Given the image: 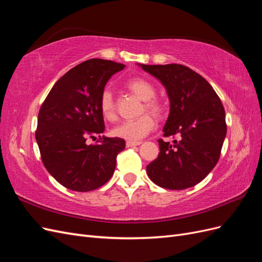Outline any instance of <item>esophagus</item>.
<instances>
[{"label":"esophagus","instance_id":"obj_1","mask_svg":"<svg viewBox=\"0 0 262 262\" xmlns=\"http://www.w3.org/2000/svg\"><path fill=\"white\" fill-rule=\"evenodd\" d=\"M142 143V142H139V141H126V147H131V146H138Z\"/></svg>","mask_w":262,"mask_h":262}]
</instances>
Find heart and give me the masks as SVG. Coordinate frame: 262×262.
<instances>
[{"mask_svg": "<svg viewBox=\"0 0 262 262\" xmlns=\"http://www.w3.org/2000/svg\"><path fill=\"white\" fill-rule=\"evenodd\" d=\"M126 89L136 96L144 101V109L152 113L155 117L161 118L165 113V107L160 101L153 100L155 96L154 86L144 78H132L126 83ZM100 112L108 121H115L117 119V109L112 92L105 90L100 95L99 100ZM154 119L149 115H143L134 120L123 121L113 129V136L128 141H138L143 139L154 128Z\"/></svg>", "mask_w": 262, "mask_h": 262, "instance_id": "1", "label": "heart"}]
</instances>
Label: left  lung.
<instances>
[{
    "instance_id": "1",
    "label": "left lung",
    "mask_w": 262,
    "mask_h": 262,
    "mask_svg": "<svg viewBox=\"0 0 262 262\" xmlns=\"http://www.w3.org/2000/svg\"><path fill=\"white\" fill-rule=\"evenodd\" d=\"M138 66L160 81L169 99L160 154L146 166L155 185L182 190L199 184L216 165L226 137L225 110L213 87L194 71L181 64Z\"/></svg>"
}]
</instances>
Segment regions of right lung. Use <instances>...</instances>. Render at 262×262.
I'll list each match as a JSON object with an SVG mask.
<instances>
[{"mask_svg":"<svg viewBox=\"0 0 262 262\" xmlns=\"http://www.w3.org/2000/svg\"><path fill=\"white\" fill-rule=\"evenodd\" d=\"M110 60L91 59L71 69L53 85L39 110L36 141L47 170L59 184L78 192L92 191L112 178L120 138H107L99 100L109 78L124 69ZM100 136L96 146L87 137Z\"/></svg>","mask_w":262,"mask_h":262,"instance_id":"obj_1","label":"right lung"}]
</instances>
